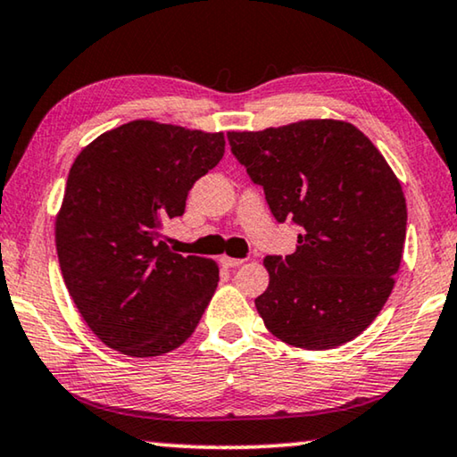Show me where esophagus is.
<instances>
[{
	"label": "esophagus",
	"instance_id": "esophagus-1",
	"mask_svg": "<svg viewBox=\"0 0 457 457\" xmlns=\"http://www.w3.org/2000/svg\"><path fill=\"white\" fill-rule=\"evenodd\" d=\"M220 263L224 268H239V266H243L245 263V260H241V257H220Z\"/></svg>",
	"mask_w": 457,
	"mask_h": 457
}]
</instances>
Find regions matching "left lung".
Listing matches in <instances>:
<instances>
[{
    "mask_svg": "<svg viewBox=\"0 0 457 457\" xmlns=\"http://www.w3.org/2000/svg\"><path fill=\"white\" fill-rule=\"evenodd\" d=\"M227 137L276 222L299 228L295 253L263 260L270 284L255 307L266 328L307 350L356 338L392 295L406 241V200L386 158L334 119Z\"/></svg>",
    "mask_w": 457,
    "mask_h": 457,
    "instance_id": "left-lung-1",
    "label": "left lung"
}]
</instances>
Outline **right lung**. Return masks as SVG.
I'll return each mask as SVG.
<instances>
[{"label":"right lung","mask_w":457,"mask_h":457,"mask_svg":"<svg viewBox=\"0 0 457 457\" xmlns=\"http://www.w3.org/2000/svg\"><path fill=\"white\" fill-rule=\"evenodd\" d=\"M224 156V136L131 121L71 164L55 222L57 257L78 311L109 348L158 356L194 334L218 284L210 257L173 253L161 228Z\"/></svg>","instance_id":"obj_1"}]
</instances>
